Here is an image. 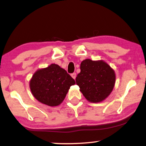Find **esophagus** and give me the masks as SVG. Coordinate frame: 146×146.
I'll use <instances>...</instances> for the list:
<instances>
[{
	"label": "esophagus",
	"mask_w": 146,
	"mask_h": 146,
	"mask_svg": "<svg viewBox=\"0 0 146 146\" xmlns=\"http://www.w3.org/2000/svg\"><path fill=\"white\" fill-rule=\"evenodd\" d=\"M71 76L72 77V78L75 79L76 78V72H74L72 74H71Z\"/></svg>",
	"instance_id": "1"
}]
</instances>
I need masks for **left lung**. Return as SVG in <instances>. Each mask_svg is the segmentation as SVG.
<instances>
[{"instance_id":"8db88e82","label":"left lung","mask_w":146,"mask_h":146,"mask_svg":"<svg viewBox=\"0 0 146 146\" xmlns=\"http://www.w3.org/2000/svg\"><path fill=\"white\" fill-rule=\"evenodd\" d=\"M81 72L76 78L82 95L90 102H100L114 88L116 76L114 70L104 61L86 59L81 62Z\"/></svg>"}]
</instances>
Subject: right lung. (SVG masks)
<instances>
[{"label":"right lung","mask_w":146,"mask_h":146,"mask_svg":"<svg viewBox=\"0 0 146 146\" xmlns=\"http://www.w3.org/2000/svg\"><path fill=\"white\" fill-rule=\"evenodd\" d=\"M75 80L67 71L56 64L38 70L30 81L34 97L40 102L49 106L60 105L65 98Z\"/></svg>","instance_id":"right-lung-1"}]
</instances>
